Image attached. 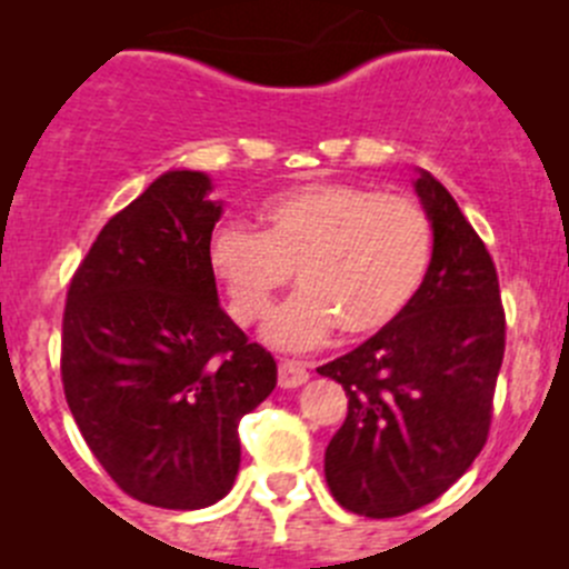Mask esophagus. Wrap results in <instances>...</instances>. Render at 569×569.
<instances>
[{
	"mask_svg": "<svg viewBox=\"0 0 569 569\" xmlns=\"http://www.w3.org/2000/svg\"><path fill=\"white\" fill-rule=\"evenodd\" d=\"M307 378H310V369H307V363L290 361V358H284V361L279 363V387L296 389V387H301V383H307Z\"/></svg>",
	"mask_w": 569,
	"mask_h": 569,
	"instance_id": "obj_1",
	"label": "esophagus"
}]
</instances>
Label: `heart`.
<instances>
[{
	"label": "heart",
	"instance_id": "obj_1",
	"mask_svg": "<svg viewBox=\"0 0 569 569\" xmlns=\"http://www.w3.org/2000/svg\"><path fill=\"white\" fill-rule=\"evenodd\" d=\"M262 231L226 222L208 239V270L237 325L264 319L293 279L299 293L270 319V343L310 349L387 330L415 305L435 259L417 202L338 180L301 182L259 208Z\"/></svg>",
	"mask_w": 569,
	"mask_h": 569
}]
</instances>
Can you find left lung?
Segmentation results:
<instances>
[{
  "label": "left lung",
  "instance_id": "1",
  "mask_svg": "<svg viewBox=\"0 0 569 569\" xmlns=\"http://www.w3.org/2000/svg\"><path fill=\"white\" fill-rule=\"evenodd\" d=\"M415 191L435 231L429 279L387 330L319 367L347 392V420L327 446L338 505L392 519L435 502L488 440L505 356V310L486 242L429 171Z\"/></svg>",
  "mask_w": 569,
  "mask_h": 569
}]
</instances>
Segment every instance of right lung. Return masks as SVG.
Masks as SVG:
<instances>
[{
  "label": "right lung",
  "instance_id": "obj_1",
  "mask_svg": "<svg viewBox=\"0 0 569 569\" xmlns=\"http://www.w3.org/2000/svg\"><path fill=\"white\" fill-rule=\"evenodd\" d=\"M166 171L101 228L67 290L64 398L103 471L154 508H208L239 471V420L276 361L228 319L208 270L222 206Z\"/></svg>",
  "mask_w": 569,
  "mask_h": 569
}]
</instances>
